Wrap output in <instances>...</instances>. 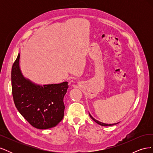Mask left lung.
Listing matches in <instances>:
<instances>
[{
  "label": "left lung",
  "instance_id": "8db88e82",
  "mask_svg": "<svg viewBox=\"0 0 153 153\" xmlns=\"http://www.w3.org/2000/svg\"><path fill=\"white\" fill-rule=\"evenodd\" d=\"M89 115H90V117H91V118L94 121H95L97 124H100V125H101V126H113V125H115V124H116V123H115V124H105V123H101V122H100V121H97V120H96L95 119H94L93 117H92L91 115V114H89Z\"/></svg>",
  "mask_w": 153,
  "mask_h": 153
}]
</instances>
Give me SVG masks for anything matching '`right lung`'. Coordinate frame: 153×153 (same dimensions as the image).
I'll use <instances>...</instances> for the list:
<instances>
[{"mask_svg":"<svg viewBox=\"0 0 153 153\" xmlns=\"http://www.w3.org/2000/svg\"><path fill=\"white\" fill-rule=\"evenodd\" d=\"M20 54L11 69V87L14 103L21 115L38 129L53 128L64 117V97L68 83L40 86L23 76L19 67Z\"/></svg>","mask_w":153,"mask_h":153,"instance_id":"1","label":"right lung"}]
</instances>
